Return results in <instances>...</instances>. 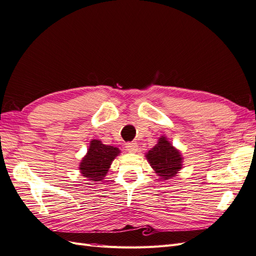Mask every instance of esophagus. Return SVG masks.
Listing matches in <instances>:
<instances>
[{
  "mask_svg": "<svg viewBox=\"0 0 256 256\" xmlns=\"http://www.w3.org/2000/svg\"><path fill=\"white\" fill-rule=\"evenodd\" d=\"M126 148L130 152H134L138 150V146L136 142H128V143H126Z\"/></svg>",
  "mask_w": 256,
  "mask_h": 256,
  "instance_id": "34e87169",
  "label": "esophagus"
}]
</instances>
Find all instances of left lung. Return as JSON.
<instances>
[{
    "label": "left lung",
    "mask_w": 256,
    "mask_h": 256,
    "mask_svg": "<svg viewBox=\"0 0 256 256\" xmlns=\"http://www.w3.org/2000/svg\"><path fill=\"white\" fill-rule=\"evenodd\" d=\"M146 158L156 173L164 180L175 176L182 168V158L180 152L175 150L164 136H161L158 144L146 154Z\"/></svg>",
    "instance_id": "1"
}]
</instances>
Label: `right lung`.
Returning <instances> with one entry per match:
<instances>
[{
    "instance_id": "1",
    "label": "right lung",
    "mask_w": 256,
    "mask_h": 256,
    "mask_svg": "<svg viewBox=\"0 0 256 256\" xmlns=\"http://www.w3.org/2000/svg\"><path fill=\"white\" fill-rule=\"evenodd\" d=\"M118 154L120 150L116 147L104 145L99 140H92L86 156L81 161L82 175L88 178V180L102 182Z\"/></svg>"
}]
</instances>
